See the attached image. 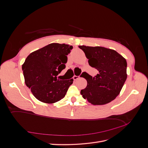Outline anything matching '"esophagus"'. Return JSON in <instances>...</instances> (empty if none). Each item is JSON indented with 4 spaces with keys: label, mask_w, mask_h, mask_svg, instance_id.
<instances>
[{
    "label": "esophagus",
    "mask_w": 148,
    "mask_h": 148,
    "mask_svg": "<svg viewBox=\"0 0 148 148\" xmlns=\"http://www.w3.org/2000/svg\"><path fill=\"white\" fill-rule=\"evenodd\" d=\"M79 78V76H76V75L73 76V79H74V80H77V79H78Z\"/></svg>",
    "instance_id": "1"
}]
</instances>
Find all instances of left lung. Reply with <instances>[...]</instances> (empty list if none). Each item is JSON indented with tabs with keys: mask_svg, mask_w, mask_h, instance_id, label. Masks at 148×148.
Here are the masks:
<instances>
[{
	"mask_svg": "<svg viewBox=\"0 0 148 148\" xmlns=\"http://www.w3.org/2000/svg\"><path fill=\"white\" fill-rule=\"evenodd\" d=\"M78 47L89 59V65L99 71L93 78L86 72L83 73L88 83L87 86L81 90L83 97L93 105H104L115 99L127 79L126 60L112 49Z\"/></svg>",
	"mask_w": 148,
	"mask_h": 148,
	"instance_id": "1",
	"label": "left lung"
}]
</instances>
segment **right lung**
Returning a JSON list of instances; mask_svg holds the SVG:
<instances>
[{"label":"right lung","instance_id":"add662e5","mask_svg":"<svg viewBox=\"0 0 148 148\" xmlns=\"http://www.w3.org/2000/svg\"><path fill=\"white\" fill-rule=\"evenodd\" d=\"M72 49L67 44L52 43L26 58L22 65L25 84L37 99L51 104L65 97L73 79H60L57 76L65 69L66 56Z\"/></svg>","mask_w":148,"mask_h":148}]
</instances>
